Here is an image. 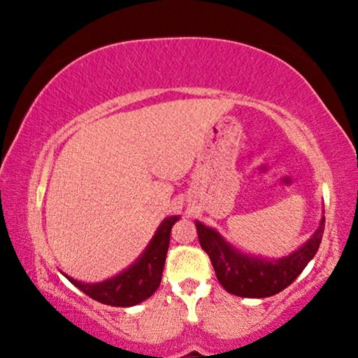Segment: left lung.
<instances>
[{
	"mask_svg": "<svg viewBox=\"0 0 358 358\" xmlns=\"http://www.w3.org/2000/svg\"><path fill=\"white\" fill-rule=\"evenodd\" d=\"M197 224L199 241L208 254L218 282L228 293L243 298H266L280 293L303 272L320 249L324 217L305 246L278 261H266L236 251L212 228Z\"/></svg>",
	"mask_w": 358,
	"mask_h": 358,
	"instance_id": "obj_1",
	"label": "left lung"
}]
</instances>
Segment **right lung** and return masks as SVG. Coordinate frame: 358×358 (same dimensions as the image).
I'll use <instances>...</instances> for the list:
<instances>
[{
	"instance_id": "obj_1",
	"label": "right lung",
	"mask_w": 358,
	"mask_h": 358,
	"mask_svg": "<svg viewBox=\"0 0 358 358\" xmlns=\"http://www.w3.org/2000/svg\"><path fill=\"white\" fill-rule=\"evenodd\" d=\"M178 220L179 217L166 218L156 231L155 238L151 239L143 256L120 275L102 283H92V285L76 282L68 275L65 277L92 300L104 303V305L120 308L138 305L158 290L169 248L171 229Z\"/></svg>"
}]
</instances>
